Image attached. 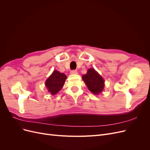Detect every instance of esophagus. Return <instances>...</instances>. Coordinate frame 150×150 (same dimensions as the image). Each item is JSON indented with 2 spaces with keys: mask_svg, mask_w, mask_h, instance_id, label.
I'll use <instances>...</instances> for the list:
<instances>
[{
  "mask_svg": "<svg viewBox=\"0 0 150 150\" xmlns=\"http://www.w3.org/2000/svg\"><path fill=\"white\" fill-rule=\"evenodd\" d=\"M70 73H71V74H78V72H77V71H76V70H72V71H71Z\"/></svg>",
  "mask_w": 150,
  "mask_h": 150,
  "instance_id": "esophagus-1",
  "label": "esophagus"
}]
</instances>
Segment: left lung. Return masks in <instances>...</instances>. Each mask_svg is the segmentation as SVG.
Returning a JSON list of instances; mask_svg holds the SVG:
<instances>
[{"instance_id": "1", "label": "left lung", "mask_w": 150, "mask_h": 150, "mask_svg": "<svg viewBox=\"0 0 150 150\" xmlns=\"http://www.w3.org/2000/svg\"><path fill=\"white\" fill-rule=\"evenodd\" d=\"M83 79L89 90L94 94L100 93L104 88L103 78L94 69H89L87 73L83 76Z\"/></svg>"}]
</instances>
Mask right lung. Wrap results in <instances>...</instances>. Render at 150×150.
<instances>
[{
  "label": "right lung",
  "mask_w": 150,
  "mask_h": 150,
  "mask_svg": "<svg viewBox=\"0 0 150 150\" xmlns=\"http://www.w3.org/2000/svg\"><path fill=\"white\" fill-rule=\"evenodd\" d=\"M66 79L67 77L64 73L54 71L53 73L49 76L45 84L48 91L52 95L57 94L62 89Z\"/></svg>",
  "instance_id": "right-lung-1"
}]
</instances>
